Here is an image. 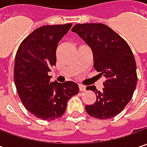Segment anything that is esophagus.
<instances>
[{
  "label": "esophagus",
  "mask_w": 147,
  "mask_h": 147,
  "mask_svg": "<svg viewBox=\"0 0 147 147\" xmlns=\"http://www.w3.org/2000/svg\"><path fill=\"white\" fill-rule=\"evenodd\" d=\"M79 90L80 92H85L86 91V87L83 85H79Z\"/></svg>",
  "instance_id": "esophagus-1"
}]
</instances>
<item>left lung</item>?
<instances>
[{
    "label": "left lung",
    "instance_id": "left-lung-1",
    "mask_svg": "<svg viewBox=\"0 0 147 147\" xmlns=\"http://www.w3.org/2000/svg\"><path fill=\"white\" fill-rule=\"evenodd\" d=\"M72 32L91 47L94 68L106 78L101 92L95 86L87 88L97 96L96 101L86 105L85 110L99 119L113 118L125 108L136 88L137 67L132 50L119 35L102 24H78Z\"/></svg>",
    "mask_w": 147,
    "mask_h": 147
}]
</instances>
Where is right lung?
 Instances as JSON below:
<instances>
[{"instance_id":"add662e5","label":"right lung","mask_w":147,"mask_h":147,"mask_svg":"<svg viewBox=\"0 0 147 147\" xmlns=\"http://www.w3.org/2000/svg\"><path fill=\"white\" fill-rule=\"evenodd\" d=\"M72 24L38 28L21 42L14 61V83L22 103L32 115L44 120L63 115L67 102L78 93V84L50 82L56 63V48Z\"/></svg>"}]
</instances>
